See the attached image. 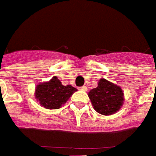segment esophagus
<instances>
[{
	"mask_svg": "<svg viewBox=\"0 0 156 156\" xmlns=\"http://www.w3.org/2000/svg\"><path fill=\"white\" fill-rule=\"evenodd\" d=\"M79 89L81 91H87V87H86L85 86H83V87H79Z\"/></svg>",
	"mask_w": 156,
	"mask_h": 156,
	"instance_id": "34e87169",
	"label": "esophagus"
}]
</instances>
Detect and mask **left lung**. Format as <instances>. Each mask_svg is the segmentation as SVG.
<instances>
[{"mask_svg":"<svg viewBox=\"0 0 156 156\" xmlns=\"http://www.w3.org/2000/svg\"><path fill=\"white\" fill-rule=\"evenodd\" d=\"M94 110L102 115L116 113L124 104V93L119 86L104 78L98 81V87L88 93Z\"/></svg>","mask_w":156,"mask_h":156,"instance_id":"left-lung-1","label":"left lung"}]
</instances>
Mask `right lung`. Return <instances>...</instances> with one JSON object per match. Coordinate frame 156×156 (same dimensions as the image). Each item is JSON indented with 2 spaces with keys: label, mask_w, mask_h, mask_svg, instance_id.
Here are the masks:
<instances>
[{
  "label": "right lung",
  "mask_w": 156,
  "mask_h": 156,
  "mask_svg": "<svg viewBox=\"0 0 156 156\" xmlns=\"http://www.w3.org/2000/svg\"><path fill=\"white\" fill-rule=\"evenodd\" d=\"M77 89L71 85L63 86L61 80L54 76L51 80L39 83L35 89V98L46 109H58Z\"/></svg>",
  "instance_id": "right-lung-1"
}]
</instances>
